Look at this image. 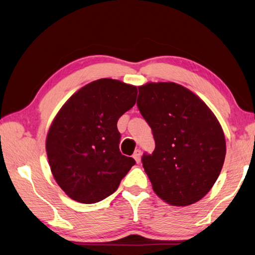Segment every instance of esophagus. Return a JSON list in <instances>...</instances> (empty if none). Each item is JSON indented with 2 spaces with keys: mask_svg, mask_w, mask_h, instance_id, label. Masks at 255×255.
Instances as JSON below:
<instances>
[{
  "mask_svg": "<svg viewBox=\"0 0 255 255\" xmlns=\"http://www.w3.org/2000/svg\"><path fill=\"white\" fill-rule=\"evenodd\" d=\"M132 157H133L134 160H136L137 163L140 162V158H141V150H140V149H137V150L133 152Z\"/></svg>",
  "mask_w": 255,
  "mask_h": 255,
  "instance_id": "obj_1",
  "label": "esophagus"
}]
</instances>
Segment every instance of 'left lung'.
Wrapping results in <instances>:
<instances>
[{"instance_id":"obj_1","label":"left lung","mask_w":255,"mask_h":255,"mask_svg":"<svg viewBox=\"0 0 255 255\" xmlns=\"http://www.w3.org/2000/svg\"><path fill=\"white\" fill-rule=\"evenodd\" d=\"M137 105L151 127L156 148L142 166L157 196L186 207L206 196L226 158V138L200 97L172 82L139 86Z\"/></svg>"}]
</instances>
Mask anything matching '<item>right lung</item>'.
<instances>
[{
  "instance_id": "obj_1",
  "label": "right lung",
  "mask_w": 255,
  "mask_h": 255,
  "mask_svg": "<svg viewBox=\"0 0 255 255\" xmlns=\"http://www.w3.org/2000/svg\"><path fill=\"white\" fill-rule=\"evenodd\" d=\"M137 93L133 85L101 78L72 95L55 116L46 137L48 163L73 200H104L136 163L119 151L117 122L136 103Z\"/></svg>"
}]
</instances>
